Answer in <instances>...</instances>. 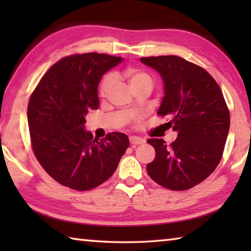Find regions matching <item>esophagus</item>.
<instances>
[{
	"mask_svg": "<svg viewBox=\"0 0 251 251\" xmlns=\"http://www.w3.org/2000/svg\"><path fill=\"white\" fill-rule=\"evenodd\" d=\"M129 142L131 145L136 146V145H141V144L145 143V139L141 138V137H136V136H131V137L129 138Z\"/></svg>",
	"mask_w": 251,
	"mask_h": 251,
	"instance_id": "esophagus-1",
	"label": "esophagus"
}]
</instances>
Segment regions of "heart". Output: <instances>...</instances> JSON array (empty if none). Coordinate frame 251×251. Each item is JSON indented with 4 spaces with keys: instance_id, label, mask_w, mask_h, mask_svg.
Instances as JSON below:
<instances>
[{
    "instance_id": "1",
    "label": "heart",
    "mask_w": 251,
    "mask_h": 251,
    "mask_svg": "<svg viewBox=\"0 0 251 251\" xmlns=\"http://www.w3.org/2000/svg\"><path fill=\"white\" fill-rule=\"evenodd\" d=\"M123 75L128 79V83L133 90L134 88L144 86V85H148V86L151 87L152 83H154V79H152L151 76L147 72L137 69V67H127V69L123 71ZM114 82H115V78H114L113 74H106L104 76L100 84V95L101 97H105L108 94Z\"/></svg>"
}]
</instances>
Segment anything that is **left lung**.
I'll return each mask as SVG.
<instances>
[{
  "label": "left lung",
  "mask_w": 251,
  "mask_h": 251,
  "mask_svg": "<svg viewBox=\"0 0 251 251\" xmlns=\"http://www.w3.org/2000/svg\"><path fill=\"white\" fill-rule=\"evenodd\" d=\"M155 69L165 84L159 116L178 137L167 145L161 138H150L155 159L147 173L157 184L171 190L193 188L218 166L230 126V114L223 92L202 67L175 55L142 57Z\"/></svg>",
  "instance_id": "left-lung-1"
}]
</instances>
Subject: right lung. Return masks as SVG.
<instances>
[{
	"mask_svg": "<svg viewBox=\"0 0 251 251\" xmlns=\"http://www.w3.org/2000/svg\"><path fill=\"white\" fill-rule=\"evenodd\" d=\"M121 56L85 53L65 56L43 75L27 106L32 150L41 166L58 184L91 190L116 171L129 146L124 133L93 138L85 116L99 108L97 86Z\"/></svg>",
	"mask_w": 251,
	"mask_h": 251,
	"instance_id": "1",
	"label": "right lung"
}]
</instances>
